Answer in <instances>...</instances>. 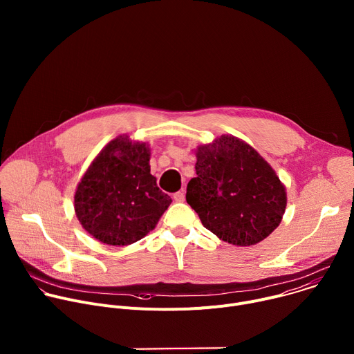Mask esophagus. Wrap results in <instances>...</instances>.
Listing matches in <instances>:
<instances>
[{"label":"esophagus","mask_w":354,"mask_h":354,"mask_svg":"<svg viewBox=\"0 0 354 354\" xmlns=\"http://www.w3.org/2000/svg\"><path fill=\"white\" fill-rule=\"evenodd\" d=\"M174 200L178 201V203H182V201H185V190H179L176 193H174Z\"/></svg>","instance_id":"34e87169"}]
</instances>
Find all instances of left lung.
Instances as JSON below:
<instances>
[{
    "label": "left lung",
    "instance_id": "left-lung-1",
    "mask_svg": "<svg viewBox=\"0 0 354 354\" xmlns=\"http://www.w3.org/2000/svg\"><path fill=\"white\" fill-rule=\"evenodd\" d=\"M196 178L186 189L187 205L220 239L255 245L280 224L286 189L257 151L232 136H221L196 151Z\"/></svg>",
    "mask_w": 354,
    "mask_h": 354
}]
</instances>
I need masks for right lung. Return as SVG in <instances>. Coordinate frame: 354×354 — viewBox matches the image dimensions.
<instances>
[{"label": "right lung", "instance_id": "obj_1", "mask_svg": "<svg viewBox=\"0 0 354 354\" xmlns=\"http://www.w3.org/2000/svg\"><path fill=\"white\" fill-rule=\"evenodd\" d=\"M148 161V147L127 136L93 160L74 196L75 214L93 238L123 246L156 228L172 198L157 186Z\"/></svg>", "mask_w": 354, "mask_h": 354}]
</instances>
